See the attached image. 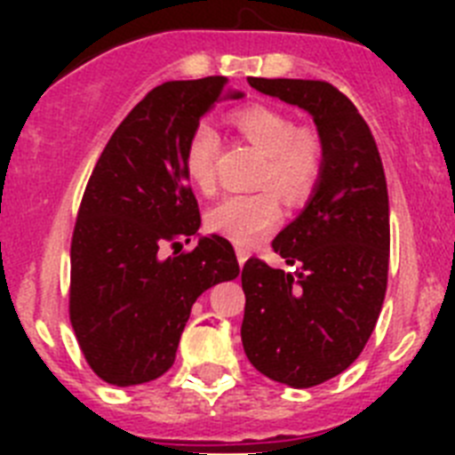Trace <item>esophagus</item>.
Listing matches in <instances>:
<instances>
[{
  "instance_id": "esophagus-1",
  "label": "esophagus",
  "mask_w": 455,
  "mask_h": 455,
  "mask_svg": "<svg viewBox=\"0 0 455 455\" xmlns=\"http://www.w3.org/2000/svg\"><path fill=\"white\" fill-rule=\"evenodd\" d=\"M236 259H239V264L241 267H243V264H246V259H248V251L246 248H236Z\"/></svg>"
}]
</instances>
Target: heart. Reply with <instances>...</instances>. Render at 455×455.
<instances>
[{
    "instance_id": "1",
    "label": "heart",
    "mask_w": 455,
    "mask_h": 455,
    "mask_svg": "<svg viewBox=\"0 0 455 455\" xmlns=\"http://www.w3.org/2000/svg\"><path fill=\"white\" fill-rule=\"evenodd\" d=\"M232 124L264 155L259 187H271L287 204H299L309 198L323 168V150L312 132L299 130L287 114L264 104L235 111ZM216 148L219 136L214 127L203 123L193 130L184 150L187 178L204 193L214 188ZM275 194L264 188L228 196L209 212V228L239 246H251L283 219L280 200Z\"/></svg>"
}]
</instances>
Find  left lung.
<instances>
[{"mask_svg":"<svg viewBox=\"0 0 455 455\" xmlns=\"http://www.w3.org/2000/svg\"><path fill=\"white\" fill-rule=\"evenodd\" d=\"M248 84L312 116L323 168L299 219L273 239V251L296 271L257 257L241 268V341L259 373L289 387H315L355 363L383 307L389 267L383 162L369 124L332 84L262 77Z\"/></svg>","mask_w":455,"mask_h":455,"instance_id":"obj_1","label":"left lung"}]
</instances>
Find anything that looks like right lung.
<instances>
[{
	"label": "right lung",
	"mask_w": 455,
	"mask_h": 455,
	"mask_svg": "<svg viewBox=\"0 0 455 455\" xmlns=\"http://www.w3.org/2000/svg\"><path fill=\"white\" fill-rule=\"evenodd\" d=\"M225 86V77H204L152 88L92 168L72 232L70 323L88 367L108 385L164 376L196 299L239 275L223 236L182 251L200 228L184 150L223 95L241 98Z\"/></svg>",
	"instance_id": "obj_1"
}]
</instances>
